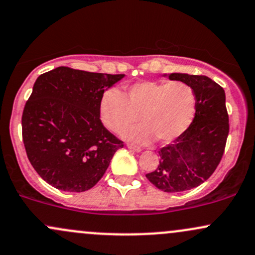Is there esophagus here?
<instances>
[{
  "label": "esophagus",
  "instance_id": "obj_1",
  "mask_svg": "<svg viewBox=\"0 0 255 255\" xmlns=\"http://www.w3.org/2000/svg\"><path fill=\"white\" fill-rule=\"evenodd\" d=\"M128 149H130V150H132V151H137V153L142 150L141 148L137 147V145H135V144H132V143H128Z\"/></svg>",
  "mask_w": 255,
  "mask_h": 255
}]
</instances>
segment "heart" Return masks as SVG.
<instances>
[{"instance_id": "heart-1", "label": "heart", "mask_w": 255, "mask_h": 255, "mask_svg": "<svg viewBox=\"0 0 255 255\" xmlns=\"http://www.w3.org/2000/svg\"><path fill=\"white\" fill-rule=\"evenodd\" d=\"M196 112L195 91L184 82L145 81L130 85L125 95L110 88L100 100V118L113 132L139 119L144 125L125 128L124 138L147 143L173 141L188 130Z\"/></svg>"}]
</instances>
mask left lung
Listing matches in <instances>:
<instances>
[{
	"instance_id": "1",
	"label": "left lung",
	"mask_w": 255,
	"mask_h": 255,
	"mask_svg": "<svg viewBox=\"0 0 255 255\" xmlns=\"http://www.w3.org/2000/svg\"><path fill=\"white\" fill-rule=\"evenodd\" d=\"M167 77L193 88L196 112L188 130L158 151V167L145 177L160 190L181 193L199 187L216 171L227 144L229 116L224 89L211 78L187 73Z\"/></svg>"
}]
</instances>
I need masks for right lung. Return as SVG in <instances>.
I'll return each instance as SVG.
<instances>
[{
	"label": "right lung",
	"instance_id": "add662e5",
	"mask_svg": "<svg viewBox=\"0 0 255 255\" xmlns=\"http://www.w3.org/2000/svg\"><path fill=\"white\" fill-rule=\"evenodd\" d=\"M124 76L61 66L37 78L22 112V141L48 184L82 193L102 178L124 143L102 124L100 100Z\"/></svg>",
	"mask_w": 255,
	"mask_h": 255
}]
</instances>
